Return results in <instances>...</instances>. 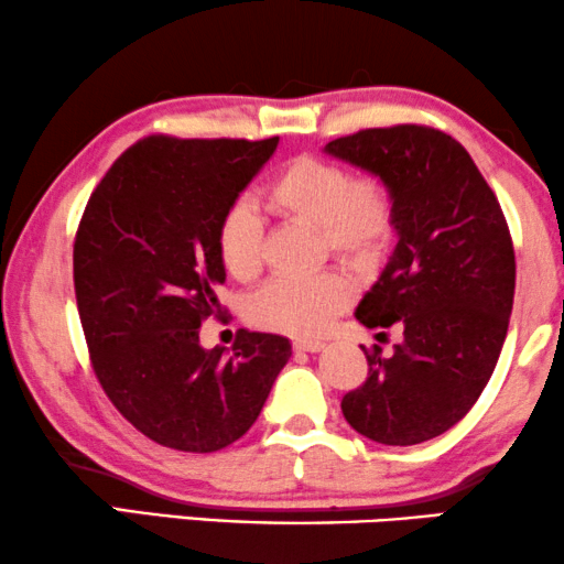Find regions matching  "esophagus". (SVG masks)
<instances>
[{"mask_svg": "<svg viewBox=\"0 0 564 564\" xmlns=\"http://www.w3.org/2000/svg\"><path fill=\"white\" fill-rule=\"evenodd\" d=\"M293 350H296V352H319V350H324V343H316V339H296V343H293Z\"/></svg>", "mask_w": 564, "mask_h": 564, "instance_id": "34e87169", "label": "esophagus"}]
</instances>
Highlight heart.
<instances>
[{"label":"heart","instance_id":"b5f03b06","mask_svg":"<svg viewBox=\"0 0 564 564\" xmlns=\"http://www.w3.org/2000/svg\"><path fill=\"white\" fill-rule=\"evenodd\" d=\"M265 206L285 219L319 229L322 245L347 263L368 268L386 256L395 235V199L380 176H360L343 163L301 155L285 163L265 188ZM217 256L237 281L263 271V219L248 204L219 217ZM352 281L339 271L308 279H275L248 299V319L289 337H316L352 301Z\"/></svg>","mask_w":564,"mask_h":564}]
</instances>
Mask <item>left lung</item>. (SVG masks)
<instances>
[{
	"instance_id": "8db88e82",
	"label": "left lung",
	"mask_w": 564,
	"mask_h": 564,
	"mask_svg": "<svg viewBox=\"0 0 564 564\" xmlns=\"http://www.w3.org/2000/svg\"><path fill=\"white\" fill-rule=\"evenodd\" d=\"M324 153L380 176L395 199L393 256L355 308L368 329L403 327L380 347L343 414L362 437L409 447L455 426L501 355L517 289L509 225L478 165L455 138L424 124L372 127Z\"/></svg>"
}]
</instances>
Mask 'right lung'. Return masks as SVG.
I'll use <instances>...</instances> for the list:
<instances>
[{"instance_id": "1", "label": "right lung", "mask_w": 564, "mask_h": 564, "mask_svg": "<svg viewBox=\"0 0 564 564\" xmlns=\"http://www.w3.org/2000/svg\"><path fill=\"white\" fill-rule=\"evenodd\" d=\"M268 140L153 134L112 163L86 204L74 285L91 368L134 430L181 452H217L256 424L291 358L281 335L240 329L204 350L227 273L219 217L275 153Z\"/></svg>"}]
</instances>
